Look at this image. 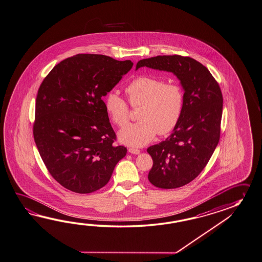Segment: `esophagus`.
<instances>
[{"mask_svg":"<svg viewBox=\"0 0 262 262\" xmlns=\"http://www.w3.org/2000/svg\"><path fill=\"white\" fill-rule=\"evenodd\" d=\"M128 152H130V154H133V155H139L140 154V151L139 149H135V148H129L128 149Z\"/></svg>","mask_w":262,"mask_h":262,"instance_id":"1","label":"esophagus"}]
</instances>
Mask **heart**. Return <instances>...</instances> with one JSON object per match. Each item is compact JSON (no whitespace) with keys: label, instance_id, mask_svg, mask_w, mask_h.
I'll use <instances>...</instances> for the list:
<instances>
[{"label":"heart","instance_id":"obj_1","mask_svg":"<svg viewBox=\"0 0 262 262\" xmlns=\"http://www.w3.org/2000/svg\"><path fill=\"white\" fill-rule=\"evenodd\" d=\"M128 101L133 107L140 106V121L129 124L120 132V140L129 146H144L156 135L172 131L182 115L184 92L177 83L142 75L131 81L125 88ZM104 108L112 122L123 127L129 121V106L115 92L104 99Z\"/></svg>","mask_w":262,"mask_h":262}]
</instances>
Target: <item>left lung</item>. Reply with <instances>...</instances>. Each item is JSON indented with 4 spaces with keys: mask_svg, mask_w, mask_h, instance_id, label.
I'll return each mask as SVG.
<instances>
[{
    "mask_svg": "<svg viewBox=\"0 0 262 262\" xmlns=\"http://www.w3.org/2000/svg\"><path fill=\"white\" fill-rule=\"evenodd\" d=\"M172 73L184 90L182 115L169 138L152 145L148 179L160 189H177L191 182L206 167L218 145L223 114L219 84L200 62L189 56L158 55L137 63Z\"/></svg>",
    "mask_w": 262,
    "mask_h": 262,
    "instance_id": "8db88e82",
    "label": "left lung"
}]
</instances>
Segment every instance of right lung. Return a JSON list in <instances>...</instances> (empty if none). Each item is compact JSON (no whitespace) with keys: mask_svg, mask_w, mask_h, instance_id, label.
Masks as SVG:
<instances>
[{"mask_svg":"<svg viewBox=\"0 0 262 262\" xmlns=\"http://www.w3.org/2000/svg\"><path fill=\"white\" fill-rule=\"evenodd\" d=\"M133 67L103 55H73L50 72L37 92L33 134L51 176L76 193L110 181L127 149L116 134L102 100Z\"/></svg>","mask_w":262,"mask_h":262,"instance_id":"right-lung-1","label":"right lung"}]
</instances>
